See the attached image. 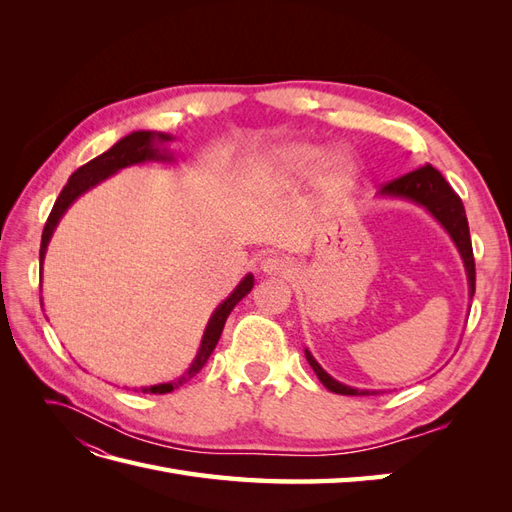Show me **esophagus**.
I'll return each mask as SVG.
<instances>
[{
	"label": "esophagus",
	"instance_id": "esophagus-1",
	"mask_svg": "<svg viewBox=\"0 0 512 512\" xmlns=\"http://www.w3.org/2000/svg\"><path fill=\"white\" fill-rule=\"evenodd\" d=\"M260 269L267 275H288L292 271V262L284 256H269L260 262Z\"/></svg>",
	"mask_w": 512,
	"mask_h": 512
}]
</instances>
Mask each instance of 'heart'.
<instances>
[{
	"label": "heart",
	"mask_w": 512,
	"mask_h": 512,
	"mask_svg": "<svg viewBox=\"0 0 512 512\" xmlns=\"http://www.w3.org/2000/svg\"><path fill=\"white\" fill-rule=\"evenodd\" d=\"M320 158H322L320 149L307 147V145H303V147H292V149H286V151L282 153V162H286L288 166H309V164L318 162ZM335 179H337L339 185L352 183V166H348V164H344V162L339 164V166H337V173H335Z\"/></svg>",
	"instance_id": "b5f03b06"
}]
</instances>
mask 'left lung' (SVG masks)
Instances as JSON below:
<instances>
[{
  "mask_svg": "<svg viewBox=\"0 0 512 512\" xmlns=\"http://www.w3.org/2000/svg\"><path fill=\"white\" fill-rule=\"evenodd\" d=\"M380 196L412 200V203L425 207L433 215V218H436L444 226V230L451 235L453 243L457 245V250L463 258V265H466L470 297H474L476 269H474V254H472V239H470L466 209H463L461 198L453 192V188L442 177L440 170H436L431 164L416 168L404 177H397L389 183H384L380 188ZM305 359L316 371L318 380L327 386L329 391H333L337 395H378L380 393V391H359V389H352V386L337 382L318 365V361L314 359L309 350H305Z\"/></svg>",
  "mask_w": 512,
  "mask_h": 512,
  "instance_id": "obj_1",
  "label": "left lung"
}]
</instances>
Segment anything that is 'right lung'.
Masks as SVG:
<instances>
[{"label": "right lung", "mask_w": 512, "mask_h": 512, "mask_svg": "<svg viewBox=\"0 0 512 512\" xmlns=\"http://www.w3.org/2000/svg\"><path fill=\"white\" fill-rule=\"evenodd\" d=\"M173 141V136L170 134H164V132H147V130H138V132H132L128 136H123L121 141H117L111 149L104 151L102 156L94 158L91 162L83 164L79 170H74L72 177L68 179V183L64 185V190H61V194L57 196L55 205H53V211L49 215V220H46L44 224V230H42V243H40V262L44 260V254H46V245H49L51 237H53V230L57 228L61 215H64L68 211V207L74 203L76 198H79L81 194H85L87 190L94 188V185H98L100 181L108 179L111 175H115L117 170L126 168V166H132V164H141V162H149V160H160V162H166V160H173V153H168L166 147L162 149L160 145L162 143H168ZM254 288V275H245L241 284L232 290L230 297L218 305V309H215L207 329H205V335H203V342H200V348H198V354L196 359L192 361V365L188 367V371L185 374L173 382H164V384H156V386H143V393H156V395H164V393H170L179 389L181 384H185L188 380H192L200 369L205 367V363L209 361L211 352L215 350V346H218L220 342V335L224 331V324H226V318L230 316L232 309H235V305L245 297L247 292H250Z\"/></svg>", "instance_id": "1"}]
</instances>
